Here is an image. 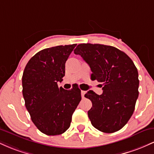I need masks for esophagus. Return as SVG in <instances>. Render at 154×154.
<instances>
[{
  "label": "esophagus",
  "mask_w": 154,
  "mask_h": 154,
  "mask_svg": "<svg viewBox=\"0 0 154 154\" xmlns=\"http://www.w3.org/2000/svg\"><path fill=\"white\" fill-rule=\"evenodd\" d=\"M85 93H86V92L85 91H81V95H82V98H84L85 94Z\"/></svg>",
  "instance_id": "1"
}]
</instances>
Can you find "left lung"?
<instances>
[{
  "label": "left lung",
  "mask_w": 154,
  "mask_h": 154,
  "mask_svg": "<svg viewBox=\"0 0 154 154\" xmlns=\"http://www.w3.org/2000/svg\"><path fill=\"white\" fill-rule=\"evenodd\" d=\"M92 71L91 79L101 82L103 93L89 91L85 97L92 101L88 117L100 131L112 133L128 123L138 97V72L132 59L115 47L101 44H79L74 51Z\"/></svg>",
  "instance_id": "obj_1"
}]
</instances>
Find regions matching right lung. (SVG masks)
<instances>
[{"mask_svg": "<svg viewBox=\"0 0 154 154\" xmlns=\"http://www.w3.org/2000/svg\"><path fill=\"white\" fill-rule=\"evenodd\" d=\"M77 44L58 45L39 51L26 63L22 94L31 119L47 135H61L69 128L81 100V91L58 87L65 75V63Z\"/></svg>", "mask_w": 154, "mask_h": 154, "instance_id": "add662e5", "label": "right lung"}]
</instances>
